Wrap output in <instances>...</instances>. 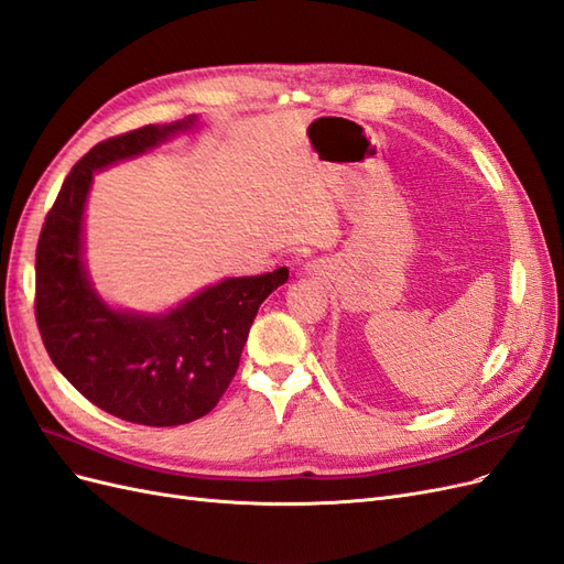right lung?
Returning <instances> with one entry per match:
<instances>
[{
	"label": "right lung",
	"mask_w": 564,
	"mask_h": 564,
	"mask_svg": "<svg viewBox=\"0 0 564 564\" xmlns=\"http://www.w3.org/2000/svg\"><path fill=\"white\" fill-rule=\"evenodd\" d=\"M193 122L148 124L94 145L63 181L35 253V317L51 362L98 409L155 429L212 412L240 367L261 303L289 280L286 268L230 278L164 317L115 313L94 294L79 242L94 172Z\"/></svg>",
	"instance_id": "add662e5"
}]
</instances>
